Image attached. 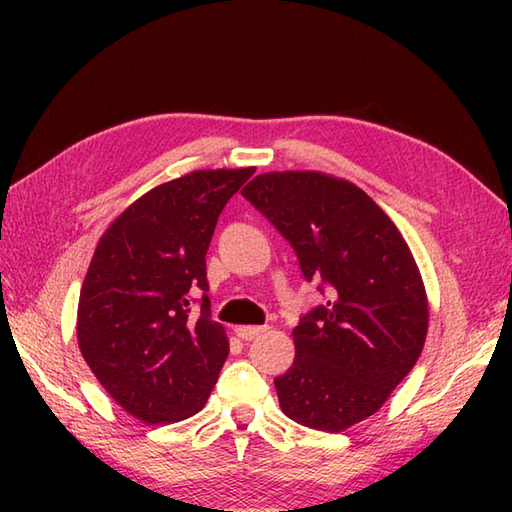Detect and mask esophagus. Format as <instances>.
<instances>
[{
	"instance_id": "esophagus-1",
	"label": "esophagus",
	"mask_w": 512,
	"mask_h": 512,
	"mask_svg": "<svg viewBox=\"0 0 512 512\" xmlns=\"http://www.w3.org/2000/svg\"><path fill=\"white\" fill-rule=\"evenodd\" d=\"M264 332H266L264 325H239V328H235V334L242 341H255L257 336H262Z\"/></svg>"
}]
</instances>
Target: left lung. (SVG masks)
<instances>
[{
	"instance_id": "left-lung-1",
	"label": "left lung",
	"mask_w": 512,
	"mask_h": 512,
	"mask_svg": "<svg viewBox=\"0 0 512 512\" xmlns=\"http://www.w3.org/2000/svg\"><path fill=\"white\" fill-rule=\"evenodd\" d=\"M244 198L295 250L328 301L292 332L295 363L275 378L281 411L303 427L343 431L372 416L422 352L429 310L396 224L354 184L317 171L259 173Z\"/></svg>"
}]
</instances>
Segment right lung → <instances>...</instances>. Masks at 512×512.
<instances>
[{"instance_id":"1","label":"right lung","mask_w":512,"mask_h":512,"mask_svg":"<svg viewBox=\"0 0 512 512\" xmlns=\"http://www.w3.org/2000/svg\"><path fill=\"white\" fill-rule=\"evenodd\" d=\"M255 169L193 171L151 189L101 237L85 275L76 336L118 405L149 424L198 413L228 356L211 319L206 250L226 202ZM203 292L200 300L190 295ZM200 305L198 313H191Z\"/></svg>"}]
</instances>
